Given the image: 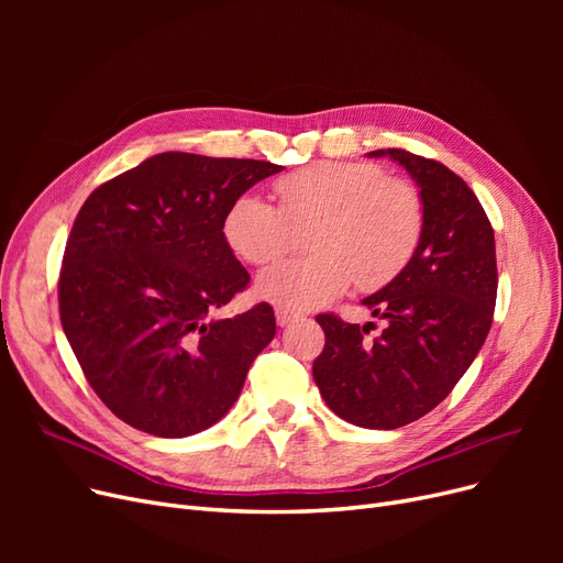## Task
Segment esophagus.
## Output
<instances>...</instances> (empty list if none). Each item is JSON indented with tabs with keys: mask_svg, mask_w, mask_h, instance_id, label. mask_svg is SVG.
<instances>
[{
	"mask_svg": "<svg viewBox=\"0 0 563 563\" xmlns=\"http://www.w3.org/2000/svg\"><path fill=\"white\" fill-rule=\"evenodd\" d=\"M275 314H277V323H279V327H288V323H294V321L300 319L298 312H288V310H284V308H277Z\"/></svg>",
	"mask_w": 563,
	"mask_h": 563,
	"instance_id": "obj_1",
	"label": "esophagus"
}]
</instances>
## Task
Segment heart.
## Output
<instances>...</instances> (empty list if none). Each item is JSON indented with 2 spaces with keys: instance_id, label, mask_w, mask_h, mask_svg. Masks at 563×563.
I'll return each mask as SVG.
<instances>
[{
  "instance_id": "heart-1",
  "label": "heart",
  "mask_w": 563,
  "mask_h": 563,
  "mask_svg": "<svg viewBox=\"0 0 563 563\" xmlns=\"http://www.w3.org/2000/svg\"><path fill=\"white\" fill-rule=\"evenodd\" d=\"M279 207L240 195L223 218L230 249L253 265L279 258L310 228V255L272 265L255 291L284 310H310L345 294L395 279L418 249L424 211L411 183L376 164L319 162L275 183Z\"/></svg>"
}]
</instances>
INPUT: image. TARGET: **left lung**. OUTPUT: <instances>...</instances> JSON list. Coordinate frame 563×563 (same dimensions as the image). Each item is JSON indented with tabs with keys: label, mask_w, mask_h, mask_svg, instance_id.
<instances>
[{
	"label": "left lung",
	"mask_w": 563,
	"mask_h": 563,
	"mask_svg": "<svg viewBox=\"0 0 563 563\" xmlns=\"http://www.w3.org/2000/svg\"><path fill=\"white\" fill-rule=\"evenodd\" d=\"M420 187L424 223L413 258L362 302L385 321L347 323L319 314L327 345L312 364L323 401L366 430H397L449 397L479 354L498 294L496 236L479 199L451 168L413 152L387 147Z\"/></svg>",
	"instance_id": "obj_1"
}]
</instances>
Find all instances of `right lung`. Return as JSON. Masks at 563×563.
Returning a JSON list of instances; mask_svg holds the SVG:
<instances>
[{
	"mask_svg": "<svg viewBox=\"0 0 563 563\" xmlns=\"http://www.w3.org/2000/svg\"><path fill=\"white\" fill-rule=\"evenodd\" d=\"M282 168L162 152L84 201L63 255L60 323L100 401L131 428L190 437L240 399L277 321L267 302L216 317L251 279L223 218Z\"/></svg>",
	"mask_w": 563,
	"mask_h": 563,
	"instance_id": "obj_1",
	"label": "right lung"
}]
</instances>
